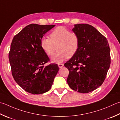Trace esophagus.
<instances>
[{
	"label": "esophagus",
	"mask_w": 120,
	"mask_h": 120,
	"mask_svg": "<svg viewBox=\"0 0 120 120\" xmlns=\"http://www.w3.org/2000/svg\"><path fill=\"white\" fill-rule=\"evenodd\" d=\"M63 66H64V64H63V63H59V64H58V67L60 68H62Z\"/></svg>",
	"instance_id": "esophagus-1"
}]
</instances>
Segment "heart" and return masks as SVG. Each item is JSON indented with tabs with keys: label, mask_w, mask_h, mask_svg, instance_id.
Here are the masks:
<instances>
[{
	"label": "heart",
	"mask_w": 120,
	"mask_h": 120,
	"mask_svg": "<svg viewBox=\"0 0 120 120\" xmlns=\"http://www.w3.org/2000/svg\"><path fill=\"white\" fill-rule=\"evenodd\" d=\"M49 38H43L41 46L44 52L51 57L58 49L52 58L53 61L59 63L65 59L71 58L75 55L79 45V37L75 33L72 32L64 26H58L49 35Z\"/></svg>",
	"instance_id": "obj_1"
}]
</instances>
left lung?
Returning a JSON list of instances; mask_svg holds the SVG:
<instances>
[{"label": "left lung", "instance_id": "1", "mask_svg": "<svg viewBox=\"0 0 120 120\" xmlns=\"http://www.w3.org/2000/svg\"><path fill=\"white\" fill-rule=\"evenodd\" d=\"M72 30L78 35L79 45L75 55L64 63L69 71L67 82L73 90L88 93L105 80L111 63L109 43L90 25L75 24Z\"/></svg>", "mask_w": 120, "mask_h": 120}]
</instances>
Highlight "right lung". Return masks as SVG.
<instances>
[{"label": "right lung", "mask_w": 120, "mask_h": 120, "mask_svg": "<svg viewBox=\"0 0 120 120\" xmlns=\"http://www.w3.org/2000/svg\"><path fill=\"white\" fill-rule=\"evenodd\" d=\"M55 25H27L14 36L9 52L12 75L19 85L32 94H41L51 87L58 65L47 66L48 56L41 46L44 35Z\"/></svg>", "instance_id": "obj_1"}]
</instances>
